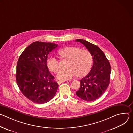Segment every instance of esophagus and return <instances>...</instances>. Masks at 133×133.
Wrapping results in <instances>:
<instances>
[{"label":"esophagus","mask_w":133,"mask_h":133,"mask_svg":"<svg viewBox=\"0 0 133 133\" xmlns=\"http://www.w3.org/2000/svg\"><path fill=\"white\" fill-rule=\"evenodd\" d=\"M65 81H58V84H61V83H63V82H65Z\"/></svg>","instance_id":"obj_1"}]
</instances>
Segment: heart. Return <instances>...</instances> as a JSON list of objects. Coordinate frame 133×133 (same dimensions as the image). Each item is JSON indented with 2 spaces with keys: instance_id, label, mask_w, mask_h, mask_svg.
I'll list each match as a JSON object with an SVG mask.
<instances>
[{
  "instance_id": "1",
  "label": "heart",
  "mask_w": 133,
  "mask_h": 133,
  "mask_svg": "<svg viewBox=\"0 0 133 133\" xmlns=\"http://www.w3.org/2000/svg\"><path fill=\"white\" fill-rule=\"evenodd\" d=\"M60 58L68 59L67 69L61 70L57 75V78L65 81L70 79L75 75L78 77L84 76L90 70L92 64V56L89 50L78 47L68 46L58 51ZM48 68L53 72L59 69V62L54 57H50L47 60Z\"/></svg>"
}]
</instances>
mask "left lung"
I'll return each instance as SVG.
<instances>
[{"label":"left lung","mask_w":133,"mask_h":133,"mask_svg":"<svg viewBox=\"0 0 133 133\" xmlns=\"http://www.w3.org/2000/svg\"><path fill=\"white\" fill-rule=\"evenodd\" d=\"M90 51L93 65L90 72L80 80L81 86L76 92L80 98L91 102L99 98L107 88L110 82L111 67L104 52L97 46L85 40L78 39Z\"/></svg>","instance_id":"obj_1"}]
</instances>
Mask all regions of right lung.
Masks as SVG:
<instances>
[{
	"instance_id": "1",
	"label": "right lung",
	"mask_w": 133,
	"mask_h": 133,
	"mask_svg": "<svg viewBox=\"0 0 133 133\" xmlns=\"http://www.w3.org/2000/svg\"><path fill=\"white\" fill-rule=\"evenodd\" d=\"M57 46L54 43L35 42L19 57L16 74L17 85L24 95L35 103L48 102L59 86L47 66L48 55Z\"/></svg>"
}]
</instances>
